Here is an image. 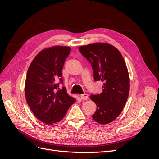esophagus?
Instances as JSON below:
<instances>
[{"instance_id":"esophagus-1","label":"esophagus","mask_w":159,"mask_h":159,"mask_svg":"<svg viewBox=\"0 0 159 159\" xmlns=\"http://www.w3.org/2000/svg\"><path fill=\"white\" fill-rule=\"evenodd\" d=\"M80 98L82 99V100H87L88 99V94H83V95H80Z\"/></svg>"}]
</instances>
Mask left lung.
Listing matches in <instances>:
<instances>
[{
	"label": "left lung",
	"mask_w": 159,
	"mask_h": 159,
	"mask_svg": "<svg viewBox=\"0 0 159 159\" xmlns=\"http://www.w3.org/2000/svg\"><path fill=\"white\" fill-rule=\"evenodd\" d=\"M91 64L95 81H103V91L91 95L97 109L92 115L99 124L113 121L121 113L129 93L130 80L127 66L116 48L107 43H93L79 47Z\"/></svg>",
	"instance_id": "8db88e82"
}]
</instances>
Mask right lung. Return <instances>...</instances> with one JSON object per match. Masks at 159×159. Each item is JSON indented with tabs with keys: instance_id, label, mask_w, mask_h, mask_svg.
<instances>
[{
	"instance_id": "obj_1",
	"label": "right lung",
	"mask_w": 159,
	"mask_h": 159,
	"mask_svg": "<svg viewBox=\"0 0 159 159\" xmlns=\"http://www.w3.org/2000/svg\"><path fill=\"white\" fill-rule=\"evenodd\" d=\"M70 47L56 46L40 51L28 68L25 81V96L34 115L46 125H53L64 117L75 99L60 89L56 80L62 82L64 61Z\"/></svg>"
}]
</instances>
